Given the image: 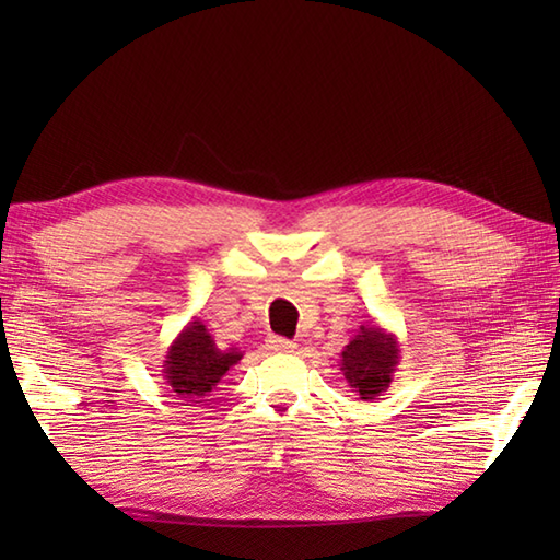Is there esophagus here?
<instances>
[{
	"mask_svg": "<svg viewBox=\"0 0 560 560\" xmlns=\"http://www.w3.org/2000/svg\"><path fill=\"white\" fill-rule=\"evenodd\" d=\"M267 347H269L273 353H287V351H293V349H295V343L289 341V339H283V337H269V339H267Z\"/></svg>",
	"mask_w": 560,
	"mask_h": 560,
	"instance_id": "1",
	"label": "esophagus"
}]
</instances>
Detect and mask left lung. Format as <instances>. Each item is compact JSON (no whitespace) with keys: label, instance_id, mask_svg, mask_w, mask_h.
I'll list each match as a JSON object with an SVG mask.
<instances>
[{"label":"left lung","instance_id":"1","mask_svg":"<svg viewBox=\"0 0 560 560\" xmlns=\"http://www.w3.org/2000/svg\"><path fill=\"white\" fill-rule=\"evenodd\" d=\"M399 341L380 325H361L341 351V373L361 399L371 401L387 392L399 365Z\"/></svg>","mask_w":560,"mask_h":560}]
</instances>
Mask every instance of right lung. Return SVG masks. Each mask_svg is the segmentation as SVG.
<instances>
[{
  "label": "right lung",
  "instance_id": "obj_1",
  "mask_svg": "<svg viewBox=\"0 0 560 560\" xmlns=\"http://www.w3.org/2000/svg\"><path fill=\"white\" fill-rule=\"evenodd\" d=\"M243 359V351L235 347L219 349L201 319L187 323L165 351L163 377L177 397L197 401L221 383V377Z\"/></svg>",
  "mask_w": 560,
  "mask_h": 560
}]
</instances>
